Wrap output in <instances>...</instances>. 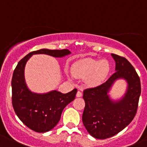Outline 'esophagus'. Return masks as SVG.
<instances>
[{"instance_id": "esophagus-1", "label": "esophagus", "mask_w": 147, "mask_h": 147, "mask_svg": "<svg viewBox=\"0 0 147 147\" xmlns=\"http://www.w3.org/2000/svg\"><path fill=\"white\" fill-rule=\"evenodd\" d=\"M76 96L77 97H81L82 96V93L80 92V91H79V90H78V92H77Z\"/></svg>"}]
</instances>
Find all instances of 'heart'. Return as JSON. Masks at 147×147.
I'll use <instances>...</instances> for the list:
<instances>
[{
	"label": "heart",
	"instance_id": "1",
	"mask_svg": "<svg viewBox=\"0 0 147 147\" xmlns=\"http://www.w3.org/2000/svg\"><path fill=\"white\" fill-rule=\"evenodd\" d=\"M110 67L107 61L83 59L77 61L72 67V75L77 78L87 79L90 86L99 85L109 74Z\"/></svg>",
	"mask_w": 147,
	"mask_h": 147
}]
</instances>
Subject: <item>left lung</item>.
Returning <instances> with one entry per match:
<instances>
[{"mask_svg":"<svg viewBox=\"0 0 147 147\" xmlns=\"http://www.w3.org/2000/svg\"><path fill=\"white\" fill-rule=\"evenodd\" d=\"M116 72L105 83L83 90L86 106L83 114V125L88 132L98 139L116 135L134 120L141 95V82L136 71L125 57L112 53ZM123 78L127 81L125 96L113 101L108 93L115 80Z\"/></svg>","mask_w":147,"mask_h":147,"instance_id":"8db88e82","label":"left lung"}]
</instances>
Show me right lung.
<instances>
[{
	"label": "right lung",
	"mask_w": 147,
	"mask_h": 147,
	"mask_svg": "<svg viewBox=\"0 0 147 147\" xmlns=\"http://www.w3.org/2000/svg\"><path fill=\"white\" fill-rule=\"evenodd\" d=\"M44 53L54 57H62L71 53L68 49H40L30 52L22 59L13 71L11 80L12 105L15 113L26 126L38 133L51 131L61 118L63 109L73 101L77 94L75 88L67 94L52 90L47 94L30 91L24 81V67L33 54Z\"/></svg>",
	"instance_id": "1"
}]
</instances>
